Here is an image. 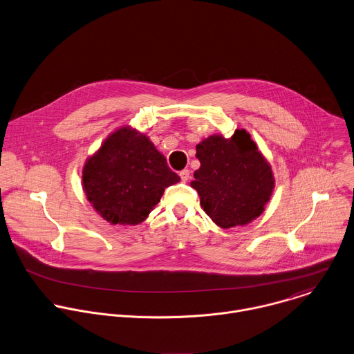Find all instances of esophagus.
Returning <instances> with one entry per match:
<instances>
[{
    "mask_svg": "<svg viewBox=\"0 0 354 354\" xmlns=\"http://www.w3.org/2000/svg\"><path fill=\"white\" fill-rule=\"evenodd\" d=\"M179 176H180V179H182L183 182H187V180H189V178H190V172H189V169H183V171H180V172H179Z\"/></svg>",
    "mask_w": 354,
    "mask_h": 354,
    "instance_id": "obj_1",
    "label": "esophagus"
}]
</instances>
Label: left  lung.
I'll use <instances>...</instances> for the list:
<instances>
[{
    "label": "left lung",
    "mask_w": 354,
    "mask_h": 354,
    "mask_svg": "<svg viewBox=\"0 0 354 354\" xmlns=\"http://www.w3.org/2000/svg\"><path fill=\"white\" fill-rule=\"evenodd\" d=\"M200 168L190 186L201 208L222 229L245 226L262 215L274 190L272 165L245 129L211 135L196 146Z\"/></svg>",
    "instance_id": "1"
}]
</instances>
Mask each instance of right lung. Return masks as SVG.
Listing matches in <instances>:
<instances>
[{"label": "right lung", "mask_w": 354, "mask_h": 354, "mask_svg": "<svg viewBox=\"0 0 354 354\" xmlns=\"http://www.w3.org/2000/svg\"><path fill=\"white\" fill-rule=\"evenodd\" d=\"M82 189L93 209L110 225H139L164 190L180 180L147 135L131 125L113 131L86 158Z\"/></svg>", "instance_id": "obj_1"}]
</instances>
